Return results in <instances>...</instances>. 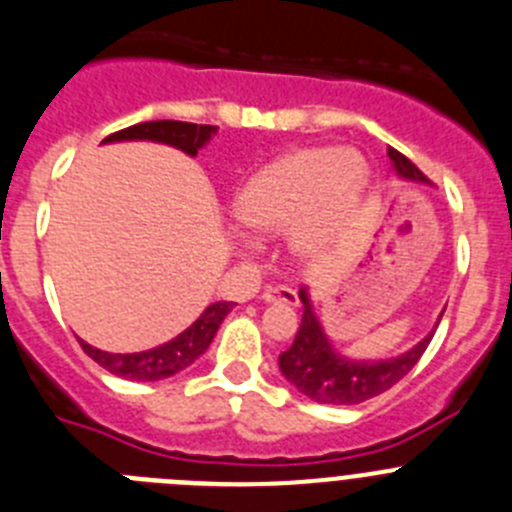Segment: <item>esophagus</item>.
Segmentation results:
<instances>
[{
  "mask_svg": "<svg viewBox=\"0 0 512 512\" xmlns=\"http://www.w3.org/2000/svg\"><path fill=\"white\" fill-rule=\"evenodd\" d=\"M262 301H265V303H285V306H296L298 296H296V290L285 288V285H270V288H265V293H262Z\"/></svg>",
  "mask_w": 512,
  "mask_h": 512,
  "instance_id": "34e87169",
  "label": "esophagus"
}]
</instances>
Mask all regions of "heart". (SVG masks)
<instances>
[{
  "label": "heart",
  "mask_w": 512,
  "mask_h": 512,
  "mask_svg": "<svg viewBox=\"0 0 512 512\" xmlns=\"http://www.w3.org/2000/svg\"><path fill=\"white\" fill-rule=\"evenodd\" d=\"M365 160L344 147H306L267 163L234 196V216L260 234L288 229V245L301 260H324L344 245L365 199ZM239 245L252 247L247 232Z\"/></svg>",
  "instance_id": "1"
}]
</instances>
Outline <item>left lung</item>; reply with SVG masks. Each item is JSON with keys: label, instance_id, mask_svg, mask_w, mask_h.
Listing matches in <instances>:
<instances>
[{"label": "left lung", "instance_id": "obj_1", "mask_svg": "<svg viewBox=\"0 0 512 512\" xmlns=\"http://www.w3.org/2000/svg\"><path fill=\"white\" fill-rule=\"evenodd\" d=\"M388 158L395 170V176L403 178V181L426 183L428 186V178L423 176L421 170L405 158V155H400L398 150L390 147ZM298 298H301L303 303L301 329H298L290 349H285L278 357V365L280 372L285 375V380H288L298 393L316 400V403L326 405L365 403V400L375 398V395L393 388L395 382L403 380V377L416 367L421 354L426 352L428 342L434 339V331L436 326H439L441 316H444V311H441L434 329L428 331L421 342L413 344L408 352L398 354V357L352 359L347 357V354L339 352V349H334L331 339L326 336L324 326H321L319 316L313 311L308 288H301Z\"/></svg>", "mask_w": 512, "mask_h": 512}]
</instances>
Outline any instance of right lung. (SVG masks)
<instances>
[{
  "label": "right lung",
  "mask_w": 512,
  "mask_h": 512,
  "mask_svg": "<svg viewBox=\"0 0 512 512\" xmlns=\"http://www.w3.org/2000/svg\"><path fill=\"white\" fill-rule=\"evenodd\" d=\"M214 135L216 127H211V124L158 119V122L132 124L127 130L109 135L104 142H160V145L176 147L181 153L196 158L201 147L209 145V140ZM229 311H232V301L211 303L186 331H181V334L173 336L170 342L160 344V347L145 349V352L112 354L104 352V349L91 347L89 342H81V347H84V352L94 359L96 365H101L107 372H112V375L124 377V380H165V377H173L181 370H186V367H191L209 349L211 339L216 336V331H219V326H222L224 316Z\"/></svg>",
  "instance_id": "obj_1"
}]
</instances>
